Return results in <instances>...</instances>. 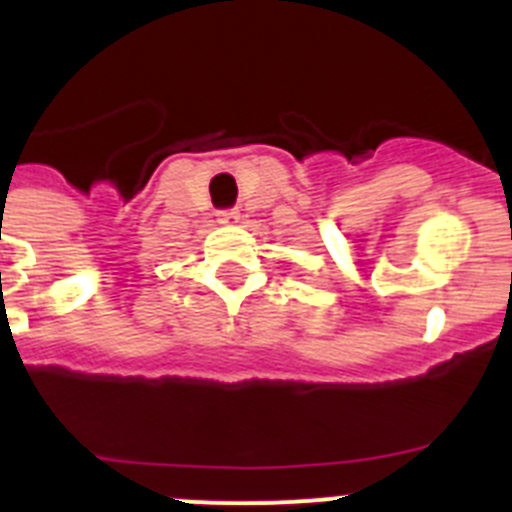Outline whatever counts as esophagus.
Returning a JSON list of instances; mask_svg holds the SVG:
<instances>
[{
	"label": "esophagus",
	"mask_w": 512,
	"mask_h": 512,
	"mask_svg": "<svg viewBox=\"0 0 512 512\" xmlns=\"http://www.w3.org/2000/svg\"><path fill=\"white\" fill-rule=\"evenodd\" d=\"M238 220H241V212H238V210L217 212V223H220V225H238Z\"/></svg>",
	"instance_id": "34e87169"
}]
</instances>
